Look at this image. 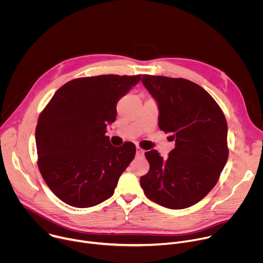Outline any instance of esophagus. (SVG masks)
<instances>
[{
  "mask_svg": "<svg viewBox=\"0 0 263 263\" xmlns=\"http://www.w3.org/2000/svg\"><path fill=\"white\" fill-rule=\"evenodd\" d=\"M144 154V151L140 146H136V156L137 157H142Z\"/></svg>",
  "mask_w": 263,
  "mask_h": 263,
  "instance_id": "obj_1",
  "label": "esophagus"
}]
</instances>
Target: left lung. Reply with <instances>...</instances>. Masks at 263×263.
Instances as JSON below:
<instances>
[{
    "label": "left lung",
    "mask_w": 263,
    "mask_h": 263,
    "mask_svg": "<svg viewBox=\"0 0 263 263\" xmlns=\"http://www.w3.org/2000/svg\"><path fill=\"white\" fill-rule=\"evenodd\" d=\"M141 81L157 102L158 126L172 134L175 148L167 159L156 149L144 153L149 170L140 185L158 205L191 207L213 189L228 160L226 118L213 98L190 80L143 74Z\"/></svg>",
    "instance_id": "1"
}]
</instances>
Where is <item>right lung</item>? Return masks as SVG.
<instances>
[{"instance_id": "obj_1", "label": "right lung", "mask_w": 263, "mask_h": 263, "mask_svg": "<svg viewBox=\"0 0 263 263\" xmlns=\"http://www.w3.org/2000/svg\"><path fill=\"white\" fill-rule=\"evenodd\" d=\"M141 74H101L61 86L43 110L35 140L39 168L49 189L77 208L96 206L115 193L133 160L132 142L114 146L105 135L117 119V104Z\"/></svg>"}]
</instances>
